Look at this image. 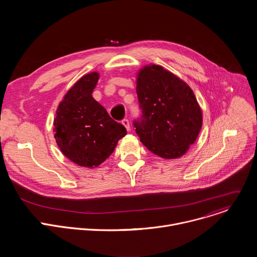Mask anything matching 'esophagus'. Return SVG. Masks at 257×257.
Wrapping results in <instances>:
<instances>
[{"mask_svg":"<svg viewBox=\"0 0 257 257\" xmlns=\"http://www.w3.org/2000/svg\"><path fill=\"white\" fill-rule=\"evenodd\" d=\"M122 124L125 126V128L127 129V131L130 130V123H129V120H128V119H124V120L122 121Z\"/></svg>","mask_w":257,"mask_h":257,"instance_id":"34e87169","label":"esophagus"}]
</instances>
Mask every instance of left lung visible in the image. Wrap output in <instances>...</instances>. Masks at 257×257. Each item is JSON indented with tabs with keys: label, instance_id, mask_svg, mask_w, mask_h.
<instances>
[{
	"label": "left lung",
	"instance_id": "left-lung-1",
	"mask_svg": "<svg viewBox=\"0 0 257 257\" xmlns=\"http://www.w3.org/2000/svg\"><path fill=\"white\" fill-rule=\"evenodd\" d=\"M136 92L141 117L133 122L140 141L153 154L177 159L200 132L202 113L186 82L159 65L139 70Z\"/></svg>",
	"mask_w": 257,
	"mask_h": 257
}]
</instances>
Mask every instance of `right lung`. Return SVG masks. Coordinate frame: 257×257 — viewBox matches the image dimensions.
Returning <instances> with one entry per match:
<instances>
[{
  "label": "right lung",
  "instance_id": "obj_1",
  "mask_svg": "<svg viewBox=\"0 0 257 257\" xmlns=\"http://www.w3.org/2000/svg\"><path fill=\"white\" fill-rule=\"evenodd\" d=\"M98 78L97 72L82 76L65 94L54 120L56 142L63 155L86 168L104 162L127 134L92 97Z\"/></svg>",
  "mask_w": 257,
  "mask_h": 257
}]
</instances>
